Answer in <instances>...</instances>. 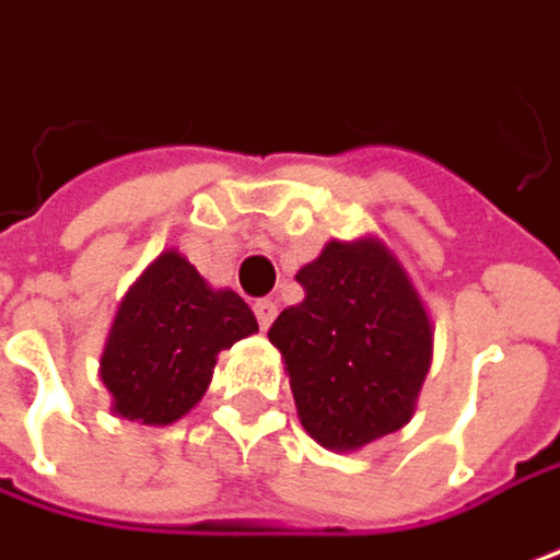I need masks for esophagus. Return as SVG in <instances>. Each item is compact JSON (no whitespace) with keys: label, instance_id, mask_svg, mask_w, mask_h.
<instances>
[{"label":"esophagus","instance_id":"obj_1","mask_svg":"<svg viewBox=\"0 0 560 560\" xmlns=\"http://www.w3.org/2000/svg\"><path fill=\"white\" fill-rule=\"evenodd\" d=\"M253 311H256L259 327H262V330H269V327H272V320H276V314H279V304H276V301H269V298H262V301H256V304H253Z\"/></svg>","mask_w":560,"mask_h":560}]
</instances>
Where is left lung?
Here are the masks:
<instances>
[{"mask_svg": "<svg viewBox=\"0 0 560 560\" xmlns=\"http://www.w3.org/2000/svg\"><path fill=\"white\" fill-rule=\"evenodd\" d=\"M294 279L269 342L284 359L301 427L324 448L352 452L397 432L432 362L430 314L378 236L330 240Z\"/></svg>", "mask_w": 560, "mask_h": 560, "instance_id": "left-lung-1", "label": "left lung"}]
</instances>
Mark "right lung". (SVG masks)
Wrapping results in <instances>:
<instances>
[{
  "label": "right lung",
  "instance_id": "add662e5",
  "mask_svg": "<svg viewBox=\"0 0 560 560\" xmlns=\"http://www.w3.org/2000/svg\"><path fill=\"white\" fill-rule=\"evenodd\" d=\"M259 330L249 304L211 288L198 269L166 249L133 281L102 352L112 410L147 427H170L208 390L218 352Z\"/></svg>",
  "mask_w": 560,
  "mask_h": 560
}]
</instances>
